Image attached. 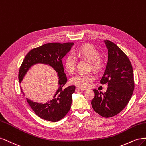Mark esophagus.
Masks as SVG:
<instances>
[{"label":"esophagus","instance_id":"34e87169","mask_svg":"<svg viewBox=\"0 0 146 146\" xmlns=\"http://www.w3.org/2000/svg\"><path fill=\"white\" fill-rule=\"evenodd\" d=\"M86 90L85 88L79 87H76V91H83V90Z\"/></svg>","mask_w":146,"mask_h":146}]
</instances>
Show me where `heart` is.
Here are the masks:
<instances>
[{
  "mask_svg": "<svg viewBox=\"0 0 146 146\" xmlns=\"http://www.w3.org/2000/svg\"><path fill=\"white\" fill-rule=\"evenodd\" d=\"M75 53L79 57L90 61L92 69L95 72H100L104 66L103 61L100 58L99 51L91 45H83L77 48ZM64 67L68 73L72 74L74 72L76 67V59L73 55L68 54L66 56ZM94 79L95 76L92 74L78 73L71 79V82L78 87L87 88L91 86Z\"/></svg>",
  "mask_w": 146,
  "mask_h": 146,
  "instance_id": "heart-1",
  "label": "heart"
}]
</instances>
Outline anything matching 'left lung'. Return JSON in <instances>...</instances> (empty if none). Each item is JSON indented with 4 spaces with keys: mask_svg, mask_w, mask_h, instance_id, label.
Segmentation results:
<instances>
[{
    "mask_svg": "<svg viewBox=\"0 0 146 146\" xmlns=\"http://www.w3.org/2000/svg\"><path fill=\"white\" fill-rule=\"evenodd\" d=\"M108 60L101 84H107L102 93L94 89L91 104L93 110L104 117L117 115L127 105L135 88L133 67L124 53L113 42L106 40Z\"/></svg>",
    "mask_w": 146,
    "mask_h": 146,
    "instance_id": "1",
    "label": "left lung"
}]
</instances>
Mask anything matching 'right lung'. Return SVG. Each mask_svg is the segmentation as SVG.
Returning <instances> with one entry per match:
<instances>
[{
  "label": "right lung",
  "instance_id": "right-lung-1",
  "mask_svg": "<svg viewBox=\"0 0 146 146\" xmlns=\"http://www.w3.org/2000/svg\"><path fill=\"white\" fill-rule=\"evenodd\" d=\"M73 44L72 42L48 43L33 48L27 54L21 65L18 75L20 83L28 70L36 64H48L58 73L59 87L53 100L45 104H41L27 99L35 114L44 120L59 121L68 113L71 108L72 95L76 87L74 86L64 87L67 82V78L64 73L62 59L70 50ZM21 88L22 93L23 94L22 88Z\"/></svg>",
  "mask_w": 146,
  "mask_h": 146
}]
</instances>
